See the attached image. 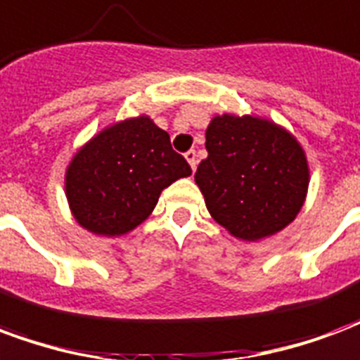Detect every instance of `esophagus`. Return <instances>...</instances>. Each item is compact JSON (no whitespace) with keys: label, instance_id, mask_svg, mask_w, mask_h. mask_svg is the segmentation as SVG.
<instances>
[{"label":"esophagus","instance_id":"1","mask_svg":"<svg viewBox=\"0 0 360 360\" xmlns=\"http://www.w3.org/2000/svg\"><path fill=\"white\" fill-rule=\"evenodd\" d=\"M185 158H187V162L191 164V167L196 169V164H198V154H196V150H188L187 154H185Z\"/></svg>","mask_w":360,"mask_h":360}]
</instances>
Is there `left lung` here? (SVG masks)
<instances>
[{"label":"left lung","mask_w":360,"mask_h":360,"mask_svg":"<svg viewBox=\"0 0 360 360\" xmlns=\"http://www.w3.org/2000/svg\"><path fill=\"white\" fill-rule=\"evenodd\" d=\"M208 158L195 173L212 218L239 239L258 241L289 226L309 188L304 152L266 119L214 117Z\"/></svg>","instance_id":"obj_1"}]
</instances>
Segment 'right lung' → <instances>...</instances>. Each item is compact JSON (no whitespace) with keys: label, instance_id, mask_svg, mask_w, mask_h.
Returning <instances> with one entry per match:
<instances>
[{"label":"right lung","instance_id":"right-lung-1","mask_svg":"<svg viewBox=\"0 0 360 360\" xmlns=\"http://www.w3.org/2000/svg\"><path fill=\"white\" fill-rule=\"evenodd\" d=\"M191 172L169 134L141 115L108 127L73 158L67 198L89 231L123 235L148 218L165 187Z\"/></svg>","mask_w":360,"mask_h":360}]
</instances>
